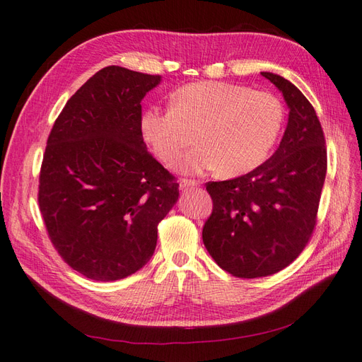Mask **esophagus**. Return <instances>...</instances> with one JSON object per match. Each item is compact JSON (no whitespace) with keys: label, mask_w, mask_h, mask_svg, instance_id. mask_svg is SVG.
<instances>
[{"label":"esophagus","mask_w":362,"mask_h":362,"mask_svg":"<svg viewBox=\"0 0 362 362\" xmlns=\"http://www.w3.org/2000/svg\"><path fill=\"white\" fill-rule=\"evenodd\" d=\"M196 185H198V181H193V180H181L180 181V187L181 190H185V189H194Z\"/></svg>","instance_id":"1"}]
</instances>
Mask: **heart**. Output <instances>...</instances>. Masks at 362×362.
Instances as JSON below:
<instances>
[{
	"label": "heart",
	"instance_id": "obj_1",
	"mask_svg": "<svg viewBox=\"0 0 362 362\" xmlns=\"http://www.w3.org/2000/svg\"><path fill=\"white\" fill-rule=\"evenodd\" d=\"M284 107L275 95L249 87L201 81L170 98L169 110L152 105L141 113L140 129L156 156L177 163L196 140L201 146L184 158L182 169L199 173L217 168L225 177L254 170L276 144Z\"/></svg>",
	"mask_w": 362,
	"mask_h": 362
}]
</instances>
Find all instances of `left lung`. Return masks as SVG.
<instances>
[{
	"instance_id": "obj_1",
	"label": "left lung",
	"mask_w": 362,
	"mask_h": 362,
	"mask_svg": "<svg viewBox=\"0 0 362 362\" xmlns=\"http://www.w3.org/2000/svg\"><path fill=\"white\" fill-rule=\"evenodd\" d=\"M290 113L278 149L252 172L206 182L213 213L202 240L218 267L237 278L273 275L300 255L317 222L327 156L320 120L303 93L272 72Z\"/></svg>"
}]
</instances>
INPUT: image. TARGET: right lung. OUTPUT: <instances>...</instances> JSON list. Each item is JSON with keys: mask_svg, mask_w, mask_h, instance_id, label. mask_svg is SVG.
I'll return each mask as SVG.
<instances>
[{"mask_svg": "<svg viewBox=\"0 0 362 362\" xmlns=\"http://www.w3.org/2000/svg\"><path fill=\"white\" fill-rule=\"evenodd\" d=\"M160 80L120 66L98 71L49 133L39 208L59 255L89 279L117 281L144 267L178 201L180 184L140 129V103Z\"/></svg>", "mask_w": 362, "mask_h": 362, "instance_id": "right-lung-1", "label": "right lung"}]
</instances>
